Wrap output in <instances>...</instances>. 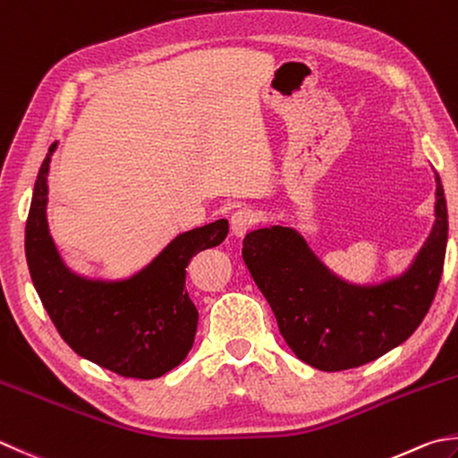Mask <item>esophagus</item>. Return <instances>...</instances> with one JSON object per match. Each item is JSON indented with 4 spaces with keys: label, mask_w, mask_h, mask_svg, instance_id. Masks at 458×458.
Returning a JSON list of instances; mask_svg holds the SVG:
<instances>
[{
    "label": "esophagus",
    "mask_w": 458,
    "mask_h": 458,
    "mask_svg": "<svg viewBox=\"0 0 458 458\" xmlns=\"http://www.w3.org/2000/svg\"><path fill=\"white\" fill-rule=\"evenodd\" d=\"M257 223V213L249 207H241L231 215V233L235 237H243L245 233Z\"/></svg>",
    "instance_id": "obj_1"
}]
</instances>
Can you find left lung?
I'll use <instances>...</instances> for the list:
<instances>
[{
	"label": "left lung",
	"instance_id": "obj_1",
	"mask_svg": "<svg viewBox=\"0 0 458 458\" xmlns=\"http://www.w3.org/2000/svg\"><path fill=\"white\" fill-rule=\"evenodd\" d=\"M435 223L412 263L373 284L347 283L318 259L293 227L247 233L243 261L271 305L291 351L327 373L370 363L415 333L441 283L448 215L435 174Z\"/></svg>",
	"mask_w": 458,
	"mask_h": 458
}]
</instances>
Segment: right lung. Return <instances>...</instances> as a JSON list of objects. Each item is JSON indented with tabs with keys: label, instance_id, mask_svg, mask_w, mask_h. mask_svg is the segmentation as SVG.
Listing matches in <instances>:
<instances>
[{
	"label": "right lung",
	"instance_id": "add662e5",
	"mask_svg": "<svg viewBox=\"0 0 458 458\" xmlns=\"http://www.w3.org/2000/svg\"><path fill=\"white\" fill-rule=\"evenodd\" d=\"M51 143L25 225V257L38 295L62 339L77 355L131 378H157L191 351L199 313L185 289L195 253L223 243L227 219L179 233L153 261L127 279H89L69 269L47 225Z\"/></svg>",
	"mask_w": 458,
	"mask_h": 458
}]
</instances>
